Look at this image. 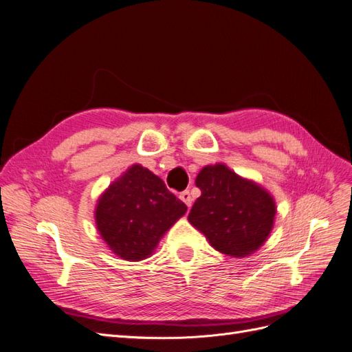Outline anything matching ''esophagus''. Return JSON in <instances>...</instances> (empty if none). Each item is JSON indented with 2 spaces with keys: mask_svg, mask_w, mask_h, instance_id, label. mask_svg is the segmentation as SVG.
I'll return each mask as SVG.
<instances>
[{
  "mask_svg": "<svg viewBox=\"0 0 352 352\" xmlns=\"http://www.w3.org/2000/svg\"><path fill=\"white\" fill-rule=\"evenodd\" d=\"M179 198L185 202L188 208H189L190 206H192V197H190V192H189V190H184V192H180Z\"/></svg>",
  "mask_w": 352,
  "mask_h": 352,
  "instance_id": "1",
  "label": "esophagus"
}]
</instances>
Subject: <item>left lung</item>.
<instances>
[{
  "label": "left lung",
  "mask_w": 352,
  "mask_h": 352,
  "mask_svg": "<svg viewBox=\"0 0 352 352\" xmlns=\"http://www.w3.org/2000/svg\"><path fill=\"white\" fill-rule=\"evenodd\" d=\"M201 197L189 211L190 225L202 232L211 247L230 257L257 251L273 229V197L252 180L225 166H206L197 176Z\"/></svg>",
  "instance_id": "8db88e82"
}]
</instances>
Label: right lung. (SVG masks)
<instances>
[{"mask_svg":"<svg viewBox=\"0 0 352 352\" xmlns=\"http://www.w3.org/2000/svg\"><path fill=\"white\" fill-rule=\"evenodd\" d=\"M186 210L162 179L141 164H133L100 197L95 221L116 255L140 261L150 257L158 241Z\"/></svg>","mask_w":352,"mask_h":352,"instance_id":"right-lung-1","label":"right lung"}]
</instances>
